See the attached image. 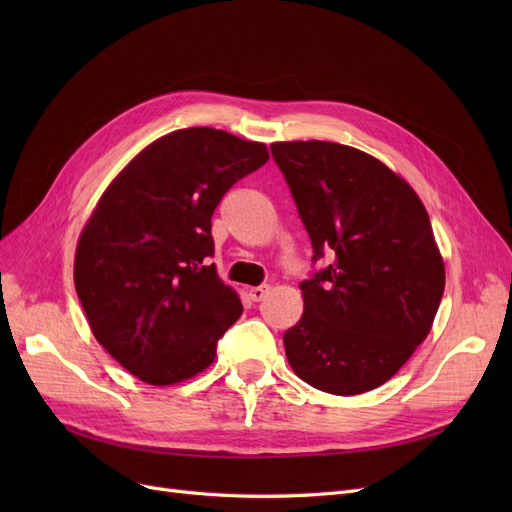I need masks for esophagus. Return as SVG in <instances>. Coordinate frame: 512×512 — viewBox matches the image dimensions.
I'll list each match as a JSON object with an SVG mask.
<instances>
[{
  "label": "esophagus",
  "mask_w": 512,
  "mask_h": 512,
  "mask_svg": "<svg viewBox=\"0 0 512 512\" xmlns=\"http://www.w3.org/2000/svg\"><path fill=\"white\" fill-rule=\"evenodd\" d=\"M269 286H254V288H250V299L252 301H262V299H265L267 297V294H269Z\"/></svg>",
  "instance_id": "obj_1"
}]
</instances>
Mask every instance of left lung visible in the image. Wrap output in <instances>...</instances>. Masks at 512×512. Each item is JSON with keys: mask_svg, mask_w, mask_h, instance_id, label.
Wrapping results in <instances>:
<instances>
[{"mask_svg": "<svg viewBox=\"0 0 512 512\" xmlns=\"http://www.w3.org/2000/svg\"><path fill=\"white\" fill-rule=\"evenodd\" d=\"M314 260L303 316L284 333L303 382L359 395L391 380L429 335L444 260L412 185L369 153L329 141L273 143Z\"/></svg>", "mask_w": 512, "mask_h": 512, "instance_id": "8db88e82", "label": "left lung"}]
</instances>
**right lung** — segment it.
<instances>
[{"mask_svg": "<svg viewBox=\"0 0 512 512\" xmlns=\"http://www.w3.org/2000/svg\"><path fill=\"white\" fill-rule=\"evenodd\" d=\"M267 160L265 143L175 130L136 153L91 211L74 254L76 294L91 333L138 380L198 376L239 320V294L211 265V215Z\"/></svg>", "mask_w": 512, "mask_h": 512, "instance_id": "obj_1", "label": "right lung"}]
</instances>
